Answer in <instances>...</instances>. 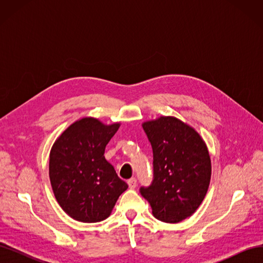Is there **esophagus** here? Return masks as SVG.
Here are the masks:
<instances>
[{
    "label": "esophagus",
    "instance_id": "esophagus-1",
    "mask_svg": "<svg viewBox=\"0 0 263 263\" xmlns=\"http://www.w3.org/2000/svg\"><path fill=\"white\" fill-rule=\"evenodd\" d=\"M127 183H128L129 189H135V187H136V185H137V180L135 179V178H132V179H129L128 181H127Z\"/></svg>",
    "mask_w": 263,
    "mask_h": 263
}]
</instances>
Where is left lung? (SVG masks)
Here are the masks:
<instances>
[{"label": "left lung", "mask_w": 263, "mask_h": 263, "mask_svg": "<svg viewBox=\"0 0 263 263\" xmlns=\"http://www.w3.org/2000/svg\"><path fill=\"white\" fill-rule=\"evenodd\" d=\"M141 125L154 151V182L140 189L141 195L159 220L174 224L192 216L208 193L212 176L206 142L192 126L174 116Z\"/></svg>", "instance_id": "1"}]
</instances>
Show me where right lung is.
Returning <instances> with one entry per match:
<instances>
[{
	"label": "right lung",
	"mask_w": 263,
	"mask_h": 263,
	"mask_svg": "<svg viewBox=\"0 0 263 263\" xmlns=\"http://www.w3.org/2000/svg\"><path fill=\"white\" fill-rule=\"evenodd\" d=\"M121 123L78 119L55 139L49 156V179L55 200L71 218L98 222L112 213L128 185L106 161L105 147Z\"/></svg>",
	"instance_id": "1"
}]
</instances>
